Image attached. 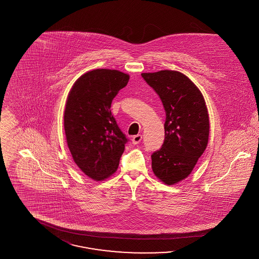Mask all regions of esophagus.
Masks as SVG:
<instances>
[{
    "label": "esophagus",
    "mask_w": 259,
    "mask_h": 259,
    "mask_svg": "<svg viewBox=\"0 0 259 259\" xmlns=\"http://www.w3.org/2000/svg\"><path fill=\"white\" fill-rule=\"evenodd\" d=\"M142 139H143V137L142 135H136L132 138V143H133V145H138V144H140V142L142 141Z\"/></svg>",
    "instance_id": "obj_1"
}]
</instances>
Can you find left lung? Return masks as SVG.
<instances>
[{
  "instance_id": "left-lung-1",
  "label": "left lung",
  "mask_w": 259,
  "mask_h": 259,
  "mask_svg": "<svg viewBox=\"0 0 259 259\" xmlns=\"http://www.w3.org/2000/svg\"><path fill=\"white\" fill-rule=\"evenodd\" d=\"M142 76L159 95L166 112L165 140L151 155V168L161 182L175 185L190 175L207 148L206 102L199 88L181 72L163 70Z\"/></svg>"
}]
</instances>
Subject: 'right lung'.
Listing matches in <instances>:
<instances>
[{"label":"right lung","mask_w":259,"mask_h":259,"mask_svg":"<svg viewBox=\"0 0 259 259\" xmlns=\"http://www.w3.org/2000/svg\"><path fill=\"white\" fill-rule=\"evenodd\" d=\"M129 74L97 69L79 76L64 112L66 140L74 163L94 181L116 172L127 139L111 115V105L127 85Z\"/></svg>","instance_id":"right-lung-1"}]
</instances>
